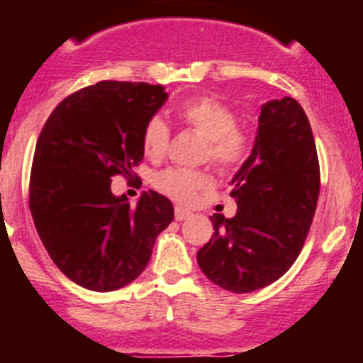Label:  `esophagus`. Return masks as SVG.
Here are the masks:
<instances>
[{"label":"esophagus","mask_w":363,"mask_h":363,"mask_svg":"<svg viewBox=\"0 0 363 363\" xmlns=\"http://www.w3.org/2000/svg\"><path fill=\"white\" fill-rule=\"evenodd\" d=\"M192 216V213L189 209H184V207H176L174 209V218L178 221H184V220H187V218H191Z\"/></svg>","instance_id":"34e87169"}]
</instances>
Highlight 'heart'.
Masks as SVG:
<instances>
[{"label":"heart","instance_id":"b5f03b06","mask_svg":"<svg viewBox=\"0 0 363 363\" xmlns=\"http://www.w3.org/2000/svg\"><path fill=\"white\" fill-rule=\"evenodd\" d=\"M176 114L187 127L207 140L205 158H209L221 171L238 167L249 154V136L238 129V118L233 108L216 96H196L179 105ZM171 140V129L162 116H152L143 127V152L158 158L165 152ZM154 184L167 196L178 201H192L211 187V176L205 171L165 169L154 176Z\"/></svg>","mask_w":363,"mask_h":363}]
</instances>
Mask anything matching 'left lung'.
<instances>
[{
    "instance_id": "8db88e82",
    "label": "left lung",
    "mask_w": 363,
    "mask_h": 363,
    "mask_svg": "<svg viewBox=\"0 0 363 363\" xmlns=\"http://www.w3.org/2000/svg\"><path fill=\"white\" fill-rule=\"evenodd\" d=\"M230 185L236 216H211L213 238L196 259L213 284L252 293L296 262L318 203L316 145L296 99L285 96L259 107L255 145Z\"/></svg>"
}]
</instances>
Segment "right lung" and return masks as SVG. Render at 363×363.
<instances>
[{
  "instance_id": "add662e5",
  "label": "right lung",
  "mask_w": 363,
  "mask_h": 363,
  "mask_svg": "<svg viewBox=\"0 0 363 363\" xmlns=\"http://www.w3.org/2000/svg\"><path fill=\"white\" fill-rule=\"evenodd\" d=\"M167 98L162 85L99 82L63 99L38 138L32 220L57 269L85 289L108 293L136 280L174 218L156 191L136 207L111 191L112 176L143 160V127Z\"/></svg>"
}]
</instances>
